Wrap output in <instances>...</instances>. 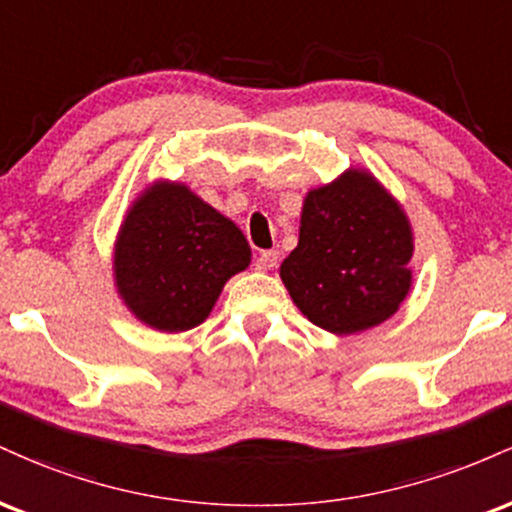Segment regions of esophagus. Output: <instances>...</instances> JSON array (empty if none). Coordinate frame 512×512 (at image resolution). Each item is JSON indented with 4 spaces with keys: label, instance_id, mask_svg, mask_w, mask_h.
<instances>
[{
    "label": "esophagus",
    "instance_id": "34e87169",
    "mask_svg": "<svg viewBox=\"0 0 512 512\" xmlns=\"http://www.w3.org/2000/svg\"><path fill=\"white\" fill-rule=\"evenodd\" d=\"M276 262H279V252L262 250L255 260V269H260V272H269V269L276 267Z\"/></svg>",
    "mask_w": 512,
    "mask_h": 512
}]
</instances>
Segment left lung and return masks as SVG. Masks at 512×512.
<instances>
[{
    "mask_svg": "<svg viewBox=\"0 0 512 512\" xmlns=\"http://www.w3.org/2000/svg\"><path fill=\"white\" fill-rule=\"evenodd\" d=\"M411 252L407 214L373 175L351 168L308 192L279 274L313 325L354 334L397 313L411 289Z\"/></svg>",
    "mask_w": 512,
    "mask_h": 512,
    "instance_id": "left-lung-1",
    "label": "left lung"
}]
</instances>
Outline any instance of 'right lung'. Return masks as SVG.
<instances>
[{
    "label": "right lung",
    "mask_w": 512,
    "mask_h": 512,
    "mask_svg": "<svg viewBox=\"0 0 512 512\" xmlns=\"http://www.w3.org/2000/svg\"><path fill=\"white\" fill-rule=\"evenodd\" d=\"M250 264L231 219L178 182H158L129 209L115 243V284L127 308L161 332L207 320L223 284Z\"/></svg>",
    "instance_id": "obj_1"
}]
</instances>
